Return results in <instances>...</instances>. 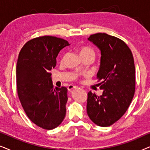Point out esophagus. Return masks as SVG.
Wrapping results in <instances>:
<instances>
[{
	"instance_id": "34e87169",
	"label": "esophagus",
	"mask_w": 150,
	"mask_h": 150,
	"mask_svg": "<svg viewBox=\"0 0 150 150\" xmlns=\"http://www.w3.org/2000/svg\"><path fill=\"white\" fill-rule=\"evenodd\" d=\"M76 87V86L73 85H69L68 87H67V89H68V91H71V90L74 89V88Z\"/></svg>"
}]
</instances>
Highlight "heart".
Returning <instances> with one entry per match:
<instances>
[{
	"label": "heart",
	"instance_id": "b5f03b06",
	"mask_svg": "<svg viewBox=\"0 0 150 150\" xmlns=\"http://www.w3.org/2000/svg\"><path fill=\"white\" fill-rule=\"evenodd\" d=\"M80 54L81 56L83 57V59L86 57H93L95 58L96 52L91 47L88 46H83L80 48Z\"/></svg>",
	"mask_w": 150,
	"mask_h": 150
}]
</instances>
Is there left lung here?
Here are the masks:
<instances>
[{"label": "left lung", "instance_id": "obj_1", "mask_svg": "<svg viewBox=\"0 0 150 150\" xmlns=\"http://www.w3.org/2000/svg\"><path fill=\"white\" fill-rule=\"evenodd\" d=\"M88 40L101 51L97 78L103 93H87V115L98 126H110L124 115L134 97V58L128 45L116 37L98 33L91 35Z\"/></svg>", "mask_w": 150, "mask_h": 150}]
</instances>
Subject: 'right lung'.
Segmentation results:
<instances>
[{"label": "right lung", "instance_id": "right-lung-1", "mask_svg": "<svg viewBox=\"0 0 150 150\" xmlns=\"http://www.w3.org/2000/svg\"><path fill=\"white\" fill-rule=\"evenodd\" d=\"M67 41L45 35L28 41L18 55L17 92L22 108L32 122L45 130L57 128L66 112L67 89L53 87L50 72Z\"/></svg>", "mask_w": 150, "mask_h": 150}]
</instances>
